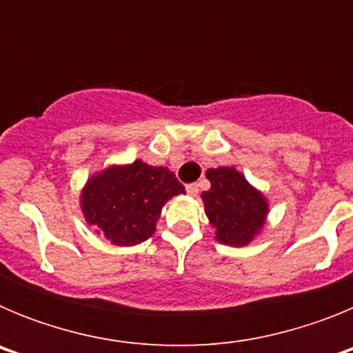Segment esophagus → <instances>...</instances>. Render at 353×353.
Wrapping results in <instances>:
<instances>
[{
  "label": "esophagus",
  "mask_w": 353,
  "mask_h": 353,
  "mask_svg": "<svg viewBox=\"0 0 353 353\" xmlns=\"http://www.w3.org/2000/svg\"><path fill=\"white\" fill-rule=\"evenodd\" d=\"M185 191L187 194H191V196H198V183H189V185L185 187Z\"/></svg>",
  "instance_id": "1"
}]
</instances>
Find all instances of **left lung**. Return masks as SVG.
Masks as SVG:
<instances>
[{
    "label": "left lung",
    "mask_w": 353,
    "mask_h": 353,
    "mask_svg": "<svg viewBox=\"0 0 353 353\" xmlns=\"http://www.w3.org/2000/svg\"><path fill=\"white\" fill-rule=\"evenodd\" d=\"M210 189L201 194L208 223L215 240L224 245L242 248L260 235L269 215V201L263 192L248 182L235 168H210Z\"/></svg>",
    "instance_id": "left-lung-1"
}]
</instances>
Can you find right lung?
<instances>
[{"label": "right lung", "instance_id": "add662e5", "mask_svg": "<svg viewBox=\"0 0 353 353\" xmlns=\"http://www.w3.org/2000/svg\"><path fill=\"white\" fill-rule=\"evenodd\" d=\"M179 194L185 189L173 171L138 159L92 174L81 191V210L99 235L127 248L154 235L162 207Z\"/></svg>", "mask_w": 353, "mask_h": 353}]
</instances>
